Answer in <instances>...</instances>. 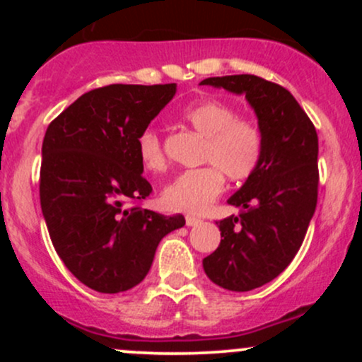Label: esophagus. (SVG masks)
<instances>
[{"label":"esophagus","instance_id":"esophagus-1","mask_svg":"<svg viewBox=\"0 0 362 362\" xmlns=\"http://www.w3.org/2000/svg\"><path fill=\"white\" fill-rule=\"evenodd\" d=\"M185 223L187 226H197V224H201L202 221L199 218H195V216H185Z\"/></svg>","mask_w":362,"mask_h":362}]
</instances>
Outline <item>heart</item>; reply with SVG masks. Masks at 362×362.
<instances>
[{
  "label": "heart",
  "instance_id": "b5f03b06",
  "mask_svg": "<svg viewBox=\"0 0 362 362\" xmlns=\"http://www.w3.org/2000/svg\"><path fill=\"white\" fill-rule=\"evenodd\" d=\"M182 120L206 138L202 163L209 165L177 175L163 187L160 197L170 211L199 214L223 192V175L243 182L257 172L264 155V139L255 124L238 119L233 107L218 100L192 103L182 112ZM138 155L149 172L165 168L167 161L155 129H144L139 134Z\"/></svg>",
  "mask_w": 362,
  "mask_h": 362
}]
</instances>
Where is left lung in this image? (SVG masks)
Returning <instances> with one entry per match:
<instances>
[{
  "instance_id": "8db88e82",
  "label": "left lung",
  "mask_w": 362,
  "mask_h": 362,
  "mask_svg": "<svg viewBox=\"0 0 362 362\" xmlns=\"http://www.w3.org/2000/svg\"><path fill=\"white\" fill-rule=\"evenodd\" d=\"M201 85L245 95L264 139L262 161L228 199L242 214L218 223L221 243L202 260L214 284L252 291L276 279L305 240L318 197V136L296 98L253 74L206 78Z\"/></svg>"
}]
</instances>
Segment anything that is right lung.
<instances>
[{
  "instance_id": "add662e5",
  "label": "right lung",
  "mask_w": 362,
  "mask_h": 362,
  "mask_svg": "<svg viewBox=\"0 0 362 362\" xmlns=\"http://www.w3.org/2000/svg\"><path fill=\"white\" fill-rule=\"evenodd\" d=\"M175 93L177 83L103 86L81 95L45 131V224L68 271L98 293L138 286L161 238L185 224L182 214L124 207L151 194L138 138Z\"/></svg>"
}]
</instances>
